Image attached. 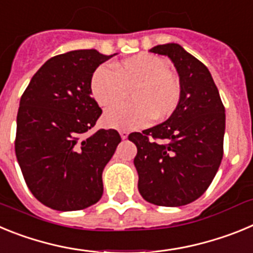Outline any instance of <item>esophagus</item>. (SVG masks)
<instances>
[{
  "label": "esophagus",
  "mask_w": 253,
  "mask_h": 253,
  "mask_svg": "<svg viewBox=\"0 0 253 253\" xmlns=\"http://www.w3.org/2000/svg\"><path fill=\"white\" fill-rule=\"evenodd\" d=\"M129 135L128 131H125V130H120V137H122V139H126Z\"/></svg>",
  "instance_id": "1"
}]
</instances>
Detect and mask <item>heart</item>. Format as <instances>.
<instances>
[{
	"mask_svg": "<svg viewBox=\"0 0 253 253\" xmlns=\"http://www.w3.org/2000/svg\"><path fill=\"white\" fill-rule=\"evenodd\" d=\"M110 69L100 66L91 76L90 91L100 106H110L129 97L131 102L105 111V126L120 130L144 128L153 119L162 120L175 113L182 88L172 75L169 62L149 53H139L118 62Z\"/></svg>",
	"mask_w": 253,
	"mask_h": 253,
	"instance_id": "heart-1",
	"label": "heart"
}]
</instances>
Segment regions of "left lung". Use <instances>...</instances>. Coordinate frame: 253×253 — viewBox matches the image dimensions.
I'll use <instances>...</instances> for the list:
<instances>
[{
  "mask_svg": "<svg viewBox=\"0 0 253 253\" xmlns=\"http://www.w3.org/2000/svg\"><path fill=\"white\" fill-rule=\"evenodd\" d=\"M166 55L182 88L176 111L162 124L129 134L137 146L134 166L144 200L160 207H181L207 191L223 158L225 113L209 69L178 44L153 46Z\"/></svg>",
  "mask_w": 253,
  "mask_h": 253,
  "instance_id": "1",
  "label": "left lung"
}]
</instances>
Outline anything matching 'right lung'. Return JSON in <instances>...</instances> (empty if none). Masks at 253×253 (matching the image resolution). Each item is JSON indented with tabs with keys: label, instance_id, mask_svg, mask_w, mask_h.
Listing matches in <instances>:
<instances>
[{
	"label": "right lung",
	"instance_id": "right-lung-1",
	"mask_svg": "<svg viewBox=\"0 0 253 253\" xmlns=\"http://www.w3.org/2000/svg\"><path fill=\"white\" fill-rule=\"evenodd\" d=\"M111 57L95 49L55 55L21 96L15 153L31 194L51 209H84L104 193L102 171L122 138L114 129L88 134L102 113L90 81Z\"/></svg>",
	"mask_w": 253,
	"mask_h": 253
}]
</instances>
